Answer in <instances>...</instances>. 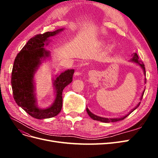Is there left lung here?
<instances>
[{"label": "left lung", "mask_w": 158, "mask_h": 158, "mask_svg": "<svg viewBox=\"0 0 158 158\" xmlns=\"http://www.w3.org/2000/svg\"><path fill=\"white\" fill-rule=\"evenodd\" d=\"M131 60H132V61H134V62H135V63H136L139 64V65L141 66V67L143 69V70H144V74L146 75V70H145V67H144V64L143 63L141 60H139V58H138V55H137L136 53H135V55H134L133 58L131 59ZM144 91H145V90H144ZM144 92H143V93H142V97H141V98H140L141 100H142V99L143 95H144ZM140 102H139V103H138V104L137 105V106H136L135 109H132L130 113H129L128 114H127V115H125V117H121V118H103V117H98V116H97V115H95V114H93L92 113H91V112L89 111V110L88 108H86V111H87L88 114H89V116L91 118H93L94 120L99 121H102V122H103V123L117 122V121H122V120H123L124 118H126L128 115H129V114H130L132 112H133L134 111H135V110L138 106H140Z\"/></svg>", "instance_id": "8db88e82"}]
</instances>
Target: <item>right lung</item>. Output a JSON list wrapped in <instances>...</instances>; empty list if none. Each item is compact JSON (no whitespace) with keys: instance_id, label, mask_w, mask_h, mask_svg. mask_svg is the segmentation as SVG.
<instances>
[{"instance_id":"1","label":"right lung","mask_w":158,"mask_h":158,"mask_svg":"<svg viewBox=\"0 0 158 158\" xmlns=\"http://www.w3.org/2000/svg\"><path fill=\"white\" fill-rule=\"evenodd\" d=\"M63 29L47 31L31 37L18 52L14 62L11 76L13 97L16 103L32 117L37 119L53 117L61 111L63 106V89L73 82V69L60 74L55 80L56 98L54 103L45 109L35 106L33 95V74L41 63V59L48 56L49 52L44 48L47 38L53 36Z\"/></svg>"}]
</instances>
